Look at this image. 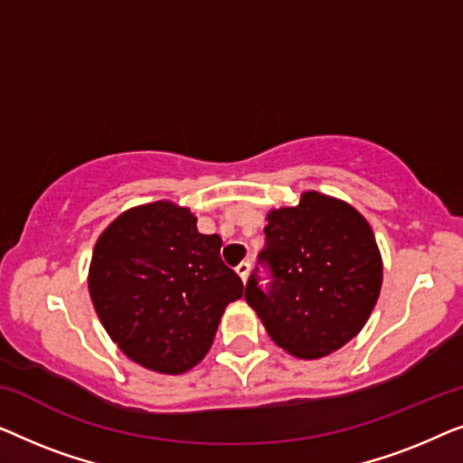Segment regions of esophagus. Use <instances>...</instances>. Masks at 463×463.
<instances>
[{"mask_svg": "<svg viewBox=\"0 0 463 463\" xmlns=\"http://www.w3.org/2000/svg\"><path fill=\"white\" fill-rule=\"evenodd\" d=\"M236 271H238V276L242 278V282L249 280V274H250V261H242V263H238Z\"/></svg>", "mask_w": 463, "mask_h": 463, "instance_id": "34e87169", "label": "esophagus"}]
</instances>
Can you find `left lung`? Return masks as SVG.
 Returning a JSON list of instances; mask_svg holds the SVG:
<instances>
[{"mask_svg": "<svg viewBox=\"0 0 463 463\" xmlns=\"http://www.w3.org/2000/svg\"><path fill=\"white\" fill-rule=\"evenodd\" d=\"M268 221L246 303L293 356H326L356 337L375 307L383 271L375 236L358 211L316 192Z\"/></svg>", "mask_w": 463, "mask_h": 463, "instance_id": "1", "label": "left lung"}]
</instances>
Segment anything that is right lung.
<instances>
[{
  "instance_id": "1",
  "label": "right lung",
  "mask_w": 463,
  "mask_h": 463,
  "mask_svg": "<svg viewBox=\"0 0 463 463\" xmlns=\"http://www.w3.org/2000/svg\"><path fill=\"white\" fill-rule=\"evenodd\" d=\"M88 288L119 350L151 371L179 375L211 350L225 307L244 293L187 208L170 202L119 214L92 252Z\"/></svg>"
}]
</instances>
